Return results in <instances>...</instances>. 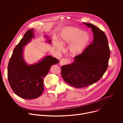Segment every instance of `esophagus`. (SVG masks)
Masks as SVG:
<instances>
[{"instance_id":"esophagus-1","label":"esophagus","mask_w":123,"mask_h":123,"mask_svg":"<svg viewBox=\"0 0 123 123\" xmlns=\"http://www.w3.org/2000/svg\"><path fill=\"white\" fill-rule=\"evenodd\" d=\"M70 62V60L69 59L67 58H62L60 60V64L61 65H65L67 64H68Z\"/></svg>"}]
</instances>
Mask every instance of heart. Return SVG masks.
I'll return each instance as SVG.
<instances>
[{"label":"heart","instance_id":"b5f03b06","mask_svg":"<svg viewBox=\"0 0 123 123\" xmlns=\"http://www.w3.org/2000/svg\"><path fill=\"white\" fill-rule=\"evenodd\" d=\"M91 36L89 32L82 31L75 27H69L64 29L61 34L60 43L62 45L70 44V52L72 56H76L82 52L89 43ZM56 46L59 50L62 47L58 43Z\"/></svg>","mask_w":123,"mask_h":123}]
</instances>
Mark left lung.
I'll use <instances>...</instances> for the list:
<instances>
[{"label": "left lung", "instance_id": "8db88e82", "mask_svg": "<svg viewBox=\"0 0 123 123\" xmlns=\"http://www.w3.org/2000/svg\"><path fill=\"white\" fill-rule=\"evenodd\" d=\"M92 29V43L71 64L62 66V76L72 87L80 88L90 86L98 81L108 67L110 49L105 33L92 24L83 23Z\"/></svg>", "mask_w": 123, "mask_h": 123}]
</instances>
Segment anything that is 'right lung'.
Returning <instances> with one entry per match:
<instances>
[{
    "label": "right lung",
    "instance_id": "obj_1",
    "mask_svg": "<svg viewBox=\"0 0 123 123\" xmlns=\"http://www.w3.org/2000/svg\"><path fill=\"white\" fill-rule=\"evenodd\" d=\"M33 30H29L25 33L14 48L8 66V79L12 89L17 95L26 99L41 96L44 90L43 78L51 67L59 62L55 58L46 56L35 64H27L23 57V46L34 37ZM51 41H47L50 43Z\"/></svg>",
    "mask_w": 123,
    "mask_h": 123
}]
</instances>
